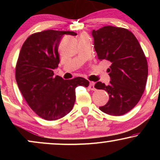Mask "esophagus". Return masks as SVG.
I'll use <instances>...</instances> for the list:
<instances>
[{
  "instance_id": "obj_1",
  "label": "esophagus",
  "mask_w": 160,
  "mask_h": 160,
  "mask_svg": "<svg viewBox=\"0 0 160 160\" xmlns=\"http://www.w3.org/2000/svg\"><path fill=\"white\" fill-rule=\"evenodd\" d=\"M89 89H91V90L92 91H95V82H89Z\"/></svg>"
}]
</instances>
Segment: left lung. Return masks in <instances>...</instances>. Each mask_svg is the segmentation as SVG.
Here are the masks:
<instances>
[{"mask_svg": "<svg viewBox=\"0 0 160 160\" xmlns=\"http://www.w3.org/2000/svg\"><path fill=\"white\" fill-rule=\"evenodd\" d=\"M94 47L98 59H106L111 81L108 86L97 82L95 87L109 94L104 113L121 116L131 111L141 99L146 86L148 67L146 57L137 38L130 31L113 26L92 30Z\"/></svg>", "mask_w": 160, "mask_h": 160, "instance_id": "obj_1", "label": "left lung"}]
</instances>
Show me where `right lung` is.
<instances>
[{
    "label": "right lung",
    "mask_w": 160,
    "mask_h": 160,
    "mask_svg": "<svg viewBox=\"0 0 160 160\" xmlns=\"http://www.w3.org/2000/svg\"><path fill=\"white\" fill-rule=\"evenodd\" d=\"M65 34L74 32L47 30L27 38L20 50L16 67V80L24 98L32 109L46 120H56L72 110L77 86L87 87L85 78L64 80L53 76L59 63L58 48Z\"/></svg>",
    "instance_id": "1"
}]
</instances>
